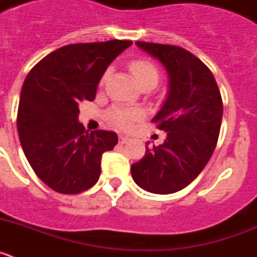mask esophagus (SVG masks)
Returning a JSON list of instances; mask_svg holds the SVG:
<instances>
[{"label": "esophagus", "instance_id": "34e87169", "mask_svg": "<svg viewBox=\"0 0 257 257\" xmlns=\"http://www.w3.org/2000/svg\"><path fill=\"white\" fill-rule=\"evenodd\" d=\"M128 142H130V139H128L127 136L119 135V143H121V144H127Z\"/></svg>", "mask_w": 257, "mask_h": 257}]
</instances>
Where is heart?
Segmentation results:
<instances>
[{
	"instance_id": "b5f03b06",
	"label": "heart",
	"mask_w": 257,
	"mask_h": 257,
	"mask_svg": "<svg viewBox=\"0 0 257 257\" xmlns=\"http://www.w3.org/2000/svg\"><path fill=\"white\" fill-rule=\"evenodd\" d=\"M130 70L134 74L135 79L138 81L139 85L144 82H158L160 78V70L156 67L154 63L147 59H136V60L130 63ZM109 70H106L105 73L101 77V83L104 82L108 77ZM142 113L136 109H124V108H113L109 110L108 118L109 121L112 122L114 126L121 127V128H126L131 124V122L135 121L136 118H139Z\"/></svg>"
}]
</instances>
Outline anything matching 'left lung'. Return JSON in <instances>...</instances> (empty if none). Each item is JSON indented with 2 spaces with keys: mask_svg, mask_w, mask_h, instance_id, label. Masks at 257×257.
<instances>
[{
  "mask_svg": "<svg viewBox=\"0 0 257 257\" xmlns=\"http://www.w3.org/2000/svg\"><path fill=\"white\" fill-rule=\"evenodd\" d=\"M169 74V91L152 122L167 133L161 145L149 147L131 166L142 189L171 194L189 185L210 161L222 119V100L215 77L198 58L171 45L136 42Z\"/></svg>",
  "mask_w": 257,
  "mask_h": 257,
  "instance_id": "obj_1",
  "label": "left lung"
}]
</instances>
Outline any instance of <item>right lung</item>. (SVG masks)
<instances>
[{"label": "right lung", "instance_id": "right-lung-1", "mask_svg": "<svg viewBox=\"0 0 257 257\" xmlns=\"http://www.w3.org/2000/svg\"><path fill=\"white\" fill-rule=\"evenodd\" d=\"M131 41L74 44L52 51L32 68L23 83L18 134L29 165L58 193L77 194L95 185L101 156L112 151V131L88 134L78 122L79 104L92 101L109 64Z\"/></svg>", "mask_w": 257, "mask_h": 257}]
</instances>
